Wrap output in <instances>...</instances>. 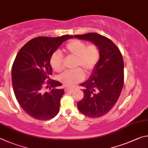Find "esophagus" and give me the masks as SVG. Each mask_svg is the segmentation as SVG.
I'll return each instance as SVG.
<instances>
[{"label":"esophagus","instance_id":"1","mask_svg":"<svg viewBox=\"0 0 148 148\" xmlns=\"http://www.w3.org/2000/svg\"><path fill=\"white\" fill-rule=\"evenodd\" d=\"M74 90H75V89H73V88H66L65 89V92H66V93L73 92Z\"/></svg>","mask_w":148,"mask_h":148}]
</instances>
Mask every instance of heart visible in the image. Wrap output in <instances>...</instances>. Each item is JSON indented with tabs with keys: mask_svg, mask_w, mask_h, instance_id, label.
I'll list each match as a JSON object with an SVG mask.
<instances>
[{
	"mask_svg": "<svg viewBox=\"0 0 148 148\" xmlns=\"http://www.w3.org/2000/svg\"><path fill=\"white\" fill-rule=\"evenodd\" d=\"M64 53L67 57L75 59L74 68H77L74 71L64 73L60 77V81L67 87H73L83 81L84 74L82 70L87 74L91 73L97 67L101 58L99 48L97 45L94 43L87 45L77 39L66 43ZM63 56L58 51L52 54L50 64L54 71L58 73L63 71Z\"/></svg>",
	"mask_w": 148,
	"mask_h": 148,
	"instance_id": "heart-1",
	"label": "heart"
}]
</instances>
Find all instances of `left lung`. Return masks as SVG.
Returning <instances> with one entry per match:
<instances>
[{
    "label": "left lung",
    "instance_id": "left-lung-1",
    "mask_svg": "<svg viewBox=\"0 0 148 148\" xmlns=\"http://www.w3.org/2000/svg\"><path fill=\"white\" fill-rule=\"evenodd\" d=\"M74 36L92 41L99 48L100 60L89 79L81 84L86 88L82 90L84 97L77 103V107L80 112L88 117H101L114 107L123 88L122 54L110 39L97 33Z\"/></svg>",
    "mask_w": 148,
    "mask_h": 148
}]
</instances>
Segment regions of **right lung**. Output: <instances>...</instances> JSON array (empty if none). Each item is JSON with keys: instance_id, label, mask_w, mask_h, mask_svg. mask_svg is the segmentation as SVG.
Instances as JSON below:
<instances>
[{"instance_id": "add662e5", "label": "right lung", "mask_w": 148, "mask_h": 148, "mask_svg": "<svg viewBox=\"0 0 148 148\" xmlns=\"http://www.w3.org/2000/svg\"><path fill=\"white\" fill-rule=\"evenodd\" d=\"M73 37L39 36L26 43L15 57L12 69L15 97L25 112L36 120L46 121L58 114L64 90L58 88L60 82L49 77L53 73L50 58L64 41Z\"/></svg>"}]
</instances>
